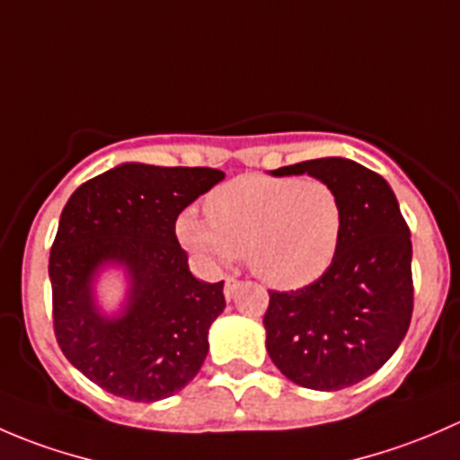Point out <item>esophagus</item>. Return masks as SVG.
<instances>
[{
	"label": "esophagus",
	"instance_id": "esophagus-1",
	"mask_svg": "<svg viewBox=\"0 0 460 460\" xmlns=\"http://www.w3.org/2000/svg\"><path fill=\"white\" fill-rule=\"evenodd\" d=\"M238 285H240L238 278H226V282H225V296H226V300L234 298L235 289H238Z\"/></svg>",
	"mask_w": 460,
	"mask_h": 460
}]
</instances>
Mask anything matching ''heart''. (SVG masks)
<instances>
[{
  "label": "heart",
  "mask_w": 460,
  "mask_h": 460,
  "mask_svg": "<svg viewBox=\"0 0 460 460\" xmlns=\"http://www.w3.org/2000/svg\"><path fill=\"white\" fill-rule=\"evenodd\" d=\"M207 217L180 213L175 235L204 262L247 258L253 276L273 289H300L333 264L345 234V204L318 178L249 173L207 198Z\"/></svg>",
  "instance_id": "1"
}]
</instances>
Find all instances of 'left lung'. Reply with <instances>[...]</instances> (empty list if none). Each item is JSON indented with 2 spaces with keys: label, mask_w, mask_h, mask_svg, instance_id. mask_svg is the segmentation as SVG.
I'll list each match as a JSON object with an SVG mask.
<instances>
[{
  "label": "left lung",
  "mask_w": 460,
  "mask_h": 460,
  "mask_svg": "<svg viewBox=\"0 0 460 460\" xmlns=\"http://www.w3.org/2000/svg\"><path fill=\"white\" fill-rule=\"evenodd\" d=\"M303 173L332 184L345 204L341 252L312 285L269 291L262 323L269 356L287 378L336 392L378 372L410 329V226L392 187L358 162L320 157L271 171Z\"/></svg>",
  "instance_id": "obj_1"
}]
</instances>
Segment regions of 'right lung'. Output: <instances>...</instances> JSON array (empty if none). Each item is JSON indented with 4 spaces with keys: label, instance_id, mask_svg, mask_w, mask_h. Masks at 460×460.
<instances>
[{
    "label": "right lung",
    "instance_id": "add662e5",
    "mask_svg": "<svg viewBox=\"0 0 460 460\" xmlns=\"http://www.w3.org/2000/svg\"><path fill=\"white\" fill-rule=\"evenodd\" d=\"M222 178L207 166L127 162L88 180L64 207L49 260L55 338L73 367L113 396L162 401L200 372L225 282L189 271L175 220ZM104 263L128 269L118 317H104L92 296Z\"/></svg>",
    "mask_w": 460,
    "mask_h": 460
}]
</instances>
